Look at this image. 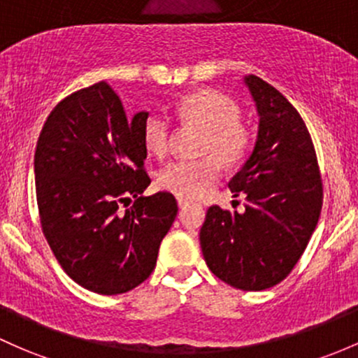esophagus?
<instances>
[{
    "label": "esophagus",
    "instance_id": "34e87169",
    "mask_svg": "<svg viewBox=\"0 0 358 358\" xmlns=\"http://www.w3.org/2000/svg\"><path fill=\"white\" fill-rule=\"evenodd\" d=\"M178 205H179V208H180V210H186V208H189V206L193 205V203H191V201H187V199H182V198H179V199H178Z\"/></svg>",
    "mask_w": 358,
    "mask_h": 358
}]
</instances>
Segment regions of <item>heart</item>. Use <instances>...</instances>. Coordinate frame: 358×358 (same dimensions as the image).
Segmentation results:
<instances>
[{
	"label": "heart",
	"mask_w": 358,
	"mask_h": 358,
	"mask_svg": "<svg viewBox=\"0 0 358 358\" xmlns=\"http://www.w3.org/2000/svg\"><path fill=\"white\" fill-rule=\"evenodd\" d=\"M184 121L205 129L203 155H213L224 165L242 162L251 148L248 129L239 124L241 113L236 103L215 90H198L178 102ZM171 140V121L153 113L143 122V141L150 153L164 157ZM218 179V165L211 157L201 160H174L160 171L159 184L179 198H199Z\"/></svg>",
	"instance_id": "1"
}]
</instances>
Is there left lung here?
Returning a JSON list of instances; mask_svg holds the SVG:
<instances>
[{
    "label": "left lung",
    "mask_w": 358,
    "mask_h": 358,
    "mask_svg": "<svg viewBox=\"0 0 358 358\" xmlns=\"http://www.w3.org/2000/svg\"><path fill=\"white\" fill-rule=\"evenodd\" d=\"M259 124L251 155L230 179L244 213L210 206L199 244L215 276L241 290H266L294 270L316 229L322 182L306 122L270 83L244 76Z\"/></svg>",
    "instance_id": "8db88e82"
}]
</instances>
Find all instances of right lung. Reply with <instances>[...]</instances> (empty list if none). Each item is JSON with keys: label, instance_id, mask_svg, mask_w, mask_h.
I'll return each instance as SVG.
<instances>
[{"label": "right lung", "instance_id": "obj_1", "mask_svg": "<svg viewBox=\"0 0 358 358\" xmlns=\"http://www.w3.org/2000/svg\"><path fill=\"white\" fill-rule=\"evenodd\" d=\"M106 82L68 95L49 114L34 159L41 225L57 263L101 295L131 290L157 264L178 215L171 193L143 196V122ZM134 199L132 208L120 203Z\"/></svg>", "mask_w": 358, "mask_h": 358}]
</instances>
